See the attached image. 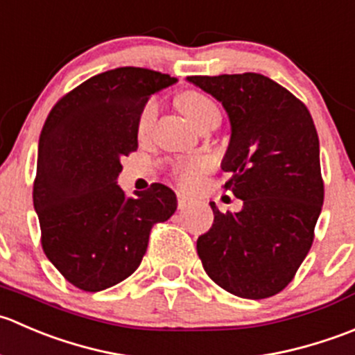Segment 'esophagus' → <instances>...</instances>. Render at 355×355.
Returning a JSON list of instances; mask_svg holds the SVG:
<instances>
[{
    "instance_id": "obj_1",
    "label": "esophagus",
    "mask_w": 355,
    "mask_h": 355,
    "mask_svg": "<svg viewBox=\"0 0 355 355\" xmlns=\"http://www.w3.org/2000/svg\"><path fill=\"white\" fill-rule=\"evenodd\" d=\"M193 203V198H189L188 195H186V193H181V191H178V207L179 209H186V207H189Z\"/></svg>"
}]
</instances>
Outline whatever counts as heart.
Listing matches in <instances>:
<instances>
[{
  "instance_id": "obj_1",
  "label": "heart",
  "mask_w": 355,
  "mask_h": 355,
  "mask_svg": "<svg viewBox=\"0 0 355 355\" xmlns=\"http://www.w3.org/2000/svg\"><path fill=\"white\" fill-rule=\"evenodd\" d=\"M178 107L186 117L191 121V124L196 129H207V128H217L220 122V110L216 105V101L205 93L198 89H186L178 96ZM157 114H159V105L155 100H150L145 107L141 108L138 117V132L139 135H146L152 129L153 122H155ZM205 162L200 159L193 160H181L173 166L174 176L181 184L191 186L196 181L200 173L205 171Z\"/></svg>"
}]
</instances>
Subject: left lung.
<instances>
[{
    "mask_svg": "<svg viewBox=\"0 0 355 355\" xmlns=\"http://www.w3.org/2000/svg\"><path fill=\"white\" fill-rule=\"evenodd\" d=\"M189 83L220 101L231 122L224 188L243 200L196 240L214 283L241 298H268L293 279L314 240L324 200L319 138L307 107L255 72L191 76Z\"/></svg>",
    "mask_w": 355,
    "mask_h": 355,
    "instance_id": "left-lung-1",
    "label": "left lung"
}]
</instances>
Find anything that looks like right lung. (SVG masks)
I'll return each mask as SVG.
<instances>
[{
  "label": "right lung",
  "mask_w": 355,
  "mask_h": 355,
  "mask_svg": "<svg viewBox=\"0 0 355 355\" xmlns=\"http://www.w3.org/2000/svg\"><path fill=\"white\" fill-rule=\"evenodd\" d=\"M169 73L119 67L60 98L40 136L34 209L41 245L60 275L100 292L138 269L153 224L176 212L171 188L153 182L125 196L121 159L138 148V117L148 98L176 83Z\"/></svg>",
  "instance_id": "1"
}]
</instances>
